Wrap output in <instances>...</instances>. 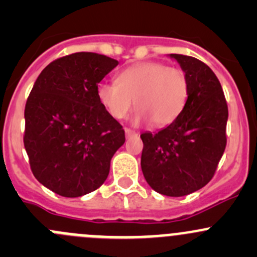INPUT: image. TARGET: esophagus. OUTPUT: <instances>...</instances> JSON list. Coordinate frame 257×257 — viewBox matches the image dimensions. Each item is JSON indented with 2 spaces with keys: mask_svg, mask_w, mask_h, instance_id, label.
<instances>
[{
  "mask_svg": "<svg viewBox=\"0 0 257 257\" xmlns=\"http://www.w3.org/2000/svg\"><path fill=\"white\" fill-rule=\"evenodd\" d=\"M124 131H125V136H126V137L138 136V133H137L136 131H132V129H129V128H125V129H124Z\"/></svg>",
  "mask_w": 257,
  "mask_h": 257,
  "instance_id": "1",
  "label": "esophagus"
}]
</instances>
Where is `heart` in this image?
<instances>
[{
  "mask_svg": "<svg viewBox=\"0 0 257 257\" xmlns=\"http://www.w3.org/2000/svg\"><path fill=\"white\" fill-rule=\"evenodd\" d=\"M97 97L115 119L125 118L133 104L136 123L152 121L155 126L173 123L185 107L189 78L183 69L160 62H142L128 67L116 77V83L102 82Z\"/></svg>",
  "mask_w": 257,
  "mask_h": 257,
  "instance_id": "obj_1",
  "label": "heart"
}]
</instances>
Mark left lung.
I'll return each instance as SVG.
<instances>
[{
	"mask_svg": "<svg viewBox=\"0 0 257 257\" xmlns=\"http://www.w3.org/2000/svg\"><path fill=\"white\" fill-rule=\"evenodd\" d=\"M189 78V97L179 116L157 133H143L142 172L150 188L167 196L199 190L214 177L226 147V99L204 62L169 54Z\"/></svg>",
	"mask_w": 257,
	"mask_h": 257,
	"instance_id": "8db88e82",
	"label": "left lung"
}]
</instances>
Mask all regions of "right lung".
Instances as JSON below:
<instances>
[{
  "label": "right lung",
  "mask_w": 257,
  "mask_h": 257,
  "mask_svg": "<svg viewBox=\"0 0 257 257\" xmlns=\"http://www.w3.org/2000/svg\"><path fill=\"white\" fill-rule=\"evenodd\" d=\"M116 66L110 57L78 52L51 62L33 84L23 143L33 175L58 195L78 198L99 188L125 142L97 97L98 83Z\"/></svg>",
  "instance_id": "obj_1"
}]
</instances>
